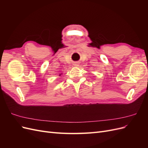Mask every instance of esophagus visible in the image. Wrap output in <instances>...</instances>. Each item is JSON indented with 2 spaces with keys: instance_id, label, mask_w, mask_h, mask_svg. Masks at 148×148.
Returning a JSON list of instances; mask_svg holds the SVG:
<instances>
[{
  "instance_id": "1",
  "label": "esophagus",
  "mask_w": 148,
  "mask_h": 148,
  "mask_svg": "<svg viewBox=\"0 0 148 148\" xmlns=\"http://www.w3.org/2000/svg\"><path fill=\"white\" fill-rule=\"evenodd\" d=\"M78 62H76V63H75V65H76V66H78Z\"/></svg>"
}]
</instances>
